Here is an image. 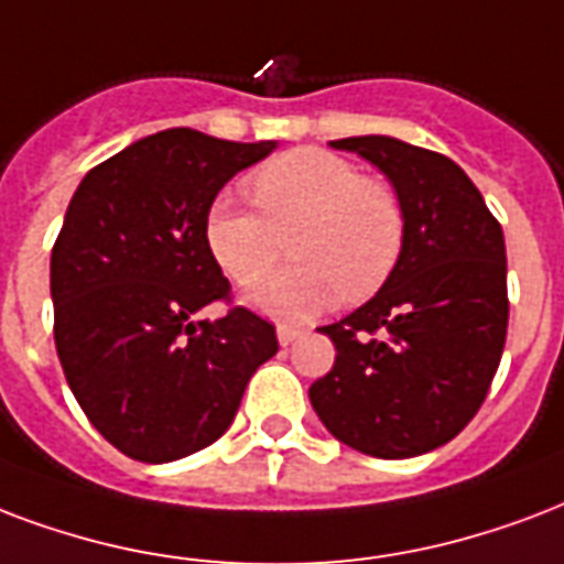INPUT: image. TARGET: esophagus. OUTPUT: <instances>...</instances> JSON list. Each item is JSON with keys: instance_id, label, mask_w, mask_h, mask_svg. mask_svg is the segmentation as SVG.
Instances as JSON below:
<instances>
[{"instance_id": "34e87169", "label": "esophagus", "mask_w": 564, "mask_h": 564, "mask_svg": "<svg viewBox=\"0 0 564 564\" xmlns=\"http://www.w3.org/2000/svg\"><path fill=\"white\" fill-rule=\"evenodd\" d=\"M295 339H299V330L290 328V325H278V343L281 346H292Z\"/></svg>"}]
</instances>
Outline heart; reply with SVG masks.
<instances>
[{
	"mask_svg": "<svg viewBox=\"0 0 564 564\" xmlns=\"http://www.w3.org/2000/svg\"><path fill=\"white\" fill-rule=\"evenodd\" d=\"M253 204L218 195L206 209L204 242L239 286L262 281L293 234L300 260L248 292L251 307L304 322L346 292L358 301L397 272L405 248V209L393 188L328 150L301 148L272 159L251 180Z\"/></svg>",
	"mask_w": 564,
	"mask_h": 564,
	"instance_id": "1",
	"label": "heart"
}]
</instances>
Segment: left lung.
<instances>
[{
	"label": "left lung",
	"instance_id": "left-lung-1",
	"mask_svg": "<svg viewBox=\"0 0 564 564\" xmlns=\"http://www.w3.org/2000/svg\"><path fill=\"white\" fill-rule=\"evenodd\" d=\"M381 167L405 209L397 272L346 319L319 328L337 358L311 384L330 435L376 458L453 441L482 408L509 328L506 242L453 159L387 135L330 141Z\"/></svg>",
	"mask_w": 564,
	"mask_h": 564
}]
</instances>
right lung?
Masks as SVG:
<instances>
[{
    "label": "right lung",
    "mask_w": 564,
    "mask_h": 564,
    "mask_svg": "<svg viewBox=\"0 0 564 564\" xmlns=\"http://www.w3.org/2000/svg\"><path fill=\"white\" fill-rule=\"evenodd\" d=\"M274 141L177 127L91 167L53 245L55 349L91 425L129 458L177 462L225 435L248 378L278 351L274 325L231 304L204 242L215 195Z\"/></svg>",
    "instance_id": "obj_1"
}]
</instances>
